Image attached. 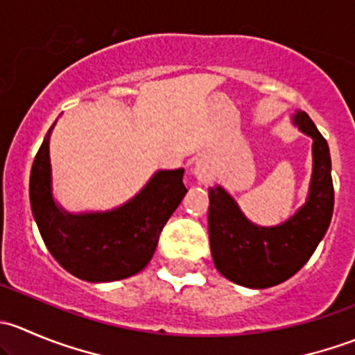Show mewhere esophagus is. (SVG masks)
Listing matches in <instances>:
<instances>
[{
    "label": "esophagus",
    "instance_id": "obj_1",
    "mask_svg": "<svg viewBox=\"0 0 355 355\" xmlns=\"http://www.w3.org/2000/svg\"><path fill=\"white\" fill-rule=\"evenodd\" d=\"M194 175L199 180V184H204V185L211 184V182L214 180V177H216V168H214L213 161L206 156L200 157L194 166Z\"/></svg>",
    "mask_w": 355,
    "mask_h": 355
}]
</instances>
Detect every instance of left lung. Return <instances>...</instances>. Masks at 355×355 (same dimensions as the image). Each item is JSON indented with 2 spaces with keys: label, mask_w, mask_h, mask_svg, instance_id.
I'll return each instance as SVG.
<instances>
[{
  "label": "left lung",
  "mask_w": 355,
  "mask_h": 355,
  "mask_svg": "<svg viewBox=\"0 0 355 355\" xmlns=\"http://www.w3.org/2000/svg\"><path fill=\"white\" fill-rule=\"evenodd\" d=\"M295 123L314 141V168L307 202L280 227H256L221 187L209 189V244L216 270L250 288H268L288 280L309 261L330 227L335 192L327 139L307 113Z\"/></svg>",
  "instance_id": "1"
}]
</instances>
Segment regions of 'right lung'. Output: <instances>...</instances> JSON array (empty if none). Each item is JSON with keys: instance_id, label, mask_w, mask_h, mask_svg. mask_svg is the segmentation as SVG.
<instances>
[{"instance_id": "right-lung-1", "label": "right lung", "mask_w": 355, "mask_h": 355, "mask_svg": "<svg viewBox=\"0 0 355 355\" xmlns=\"http://www.w3.org/2000/svg\"><path fill=\"white\" fill-rule=\"evenodd\" d=\"M184 168L157 171L130 202L110 213L68 214L51 198L49 137L34 157L28 198L49 252L73 277L114 282L148 266L168 218L184 199Z\"/></svg>"}]
</instances>
